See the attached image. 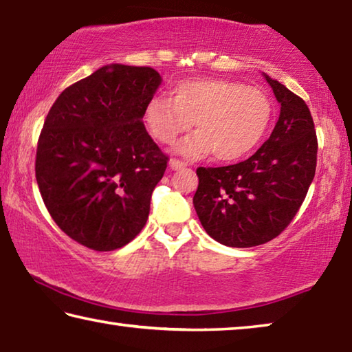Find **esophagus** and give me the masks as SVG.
<instances>
[{"mask_svg": "<svg viewBox=\"0 0 352 352\" xmlns=\"http://www.w3.org/2000/svg\"><path fill=\"white\" fill-rule=\"evenodd\" d=\"M169 166H170L172 170H178V169L186 168V163H183V162H180V160H177V158H172L170 162H169Z\"/></svg>", "mask_w": 352, "mask_h": 352, "instance_id": "34e87169", "label": "esophagus"}]
</instances>
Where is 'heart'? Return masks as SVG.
Segmentation results:
<instances>
[{
  "label": "heart",
  "mask_w": 352,
  "mask_h": 352,
  "mask_svg": "<svg viewBox=\"0 0 352 352\" xmlns=\"http://www.w3.org/2000/svg\"><path fill=\"white\" fill-rule=\"evenodd\" d=\"M270 119L272 102L264 91L212 77L178 82L169 98H153L146 109L147 127L163 144L175 142L195 122L197 133L177 146L192 160L211 152L220 162L242 158L264 138Z\"/></svg>",
  "instance_id": "b5f03b06"
}]
</instances>
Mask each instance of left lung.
<instances>
[{
    "label": "left lung",
    "instance_id": "8db88e82",
    "mask_svg": "<svg viewBox=\"0 0 352 352\" xmlns=\"http://www.w3.org/2000/svg\"><path fill=\"white\" fill-rule=\"evenodd\" d=\"M265 79L281 104L270 138L245 162L197 169L194 208L206 233L226 247H256L281 234L305 201L317 168L309 107L283 83Z\"/></svg>",
    "mask_w": 352,
    "mask_h": 352
}]
</instances>
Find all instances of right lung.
Instances as JSON below:
<instances>
[{
  "mask_svg": "<svg viewBox=\"0 0 352 352\" xmlns=\"http://www.w3.org/2000/svg\"><path fill=\"white\" fill-rule=\"evenodd\" d=\"M160 83L151 67L111 63L65 88L47 113L35 178L58 228L83 247L111 252L144 228L169 162L142 122Z\"/></svg>",
  "mask_w": 352,
  "mask_h": 352,
  "instance_id": "obj_1",
  "label": "right lung"
}]
</instances>
